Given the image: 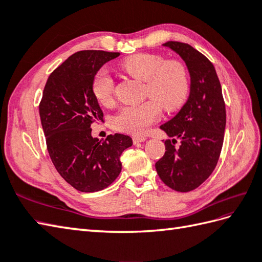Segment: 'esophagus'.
<instances>
[{
  "label": "esophagus",
  "instance_id": "obj_1",
  "mask_svg": "<svg viewBox=\"0 0 262 262\" xmlns=\"http://www.w3.org/2000/svg\"><path fill=\"white\" fill-rule=\"evenodd\" d=\"M146 140H147L146 136H133V142H134V144L142 143Z\"/></svg>",
  "mask_w": 262,
  "mask_h": 262
}]
</instances>
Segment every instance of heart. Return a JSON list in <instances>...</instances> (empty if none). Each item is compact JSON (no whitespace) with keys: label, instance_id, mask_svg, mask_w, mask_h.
Returning <instances> with one entry per match:
<instances>
[{"label":"heart","instance_id":"obj_1","mask_svg":"<svg viewBox=\"0 0 262 262\" xmlns=\"http://www.w3.org/2000/svg\"><path fill=\"white\" fill-rule=\"evenodd\" d=\"M121 69L135 79L144 81V94L151 99L121 108L113 119L116 129L143 134L160 118V105L164 110H173L187 97L188 73L185 65L178 60H166L158 54L141 53L122 60ZM92 92L100 104L113 103L115 81L107 69H100L94 75Z\"/></svg>","mask_w":262,"mask_h":262}]
</instances>
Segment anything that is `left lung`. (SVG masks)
Returning <instances> with one entry per match:
<instances>
[{
  "instance_id": "left-lung-1",
  "label": "left lung",
  "mask_w": 262,
  "mask_h": 262,
  "mask_svg": "<svg viewBox=\"0 0 262 262\" xmlns=\"http://www.w3.org/2000/svg\"><path fill=\"white\" fill-rule=\"evenodd\" d=\"M190 74V93L173 118L160 128L171 137L155 169L166 186L188 192L198 188L214 171L223 146L226 125L222 86L210 60L190 45L168 41ZM180 145H176V142Z\"/></svg>"
}]
</instances>
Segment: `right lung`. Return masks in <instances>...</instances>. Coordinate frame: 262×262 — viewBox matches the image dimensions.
<instances>
[{
    "instance_id": "1",
    "label": "right lung",
    "mask_w": 262,
    "mask_h": 262,
    "mask_svg": "<svg viewBox=\"0 0 262 262\" xmlns=\"http://www.w3.org/2000/svg\"><path fill=\"white\" fill-rule=\"evenodd\" d=\"M119 53L81 51L49 75L39 104L49 157L63 179L82 192L102 190L121 171L120 155L132 146L129 136L108 135L99 141L91 124L103 113L92 92L93 77Z\"/></svg>"
}]
</instances>
